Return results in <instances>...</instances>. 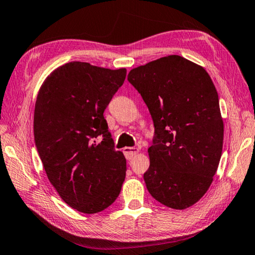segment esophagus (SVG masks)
<instances>
[{
  "label": "esophagus",
  "mask_w": 255,
  "mask_h": 255,
  "mask_svg": "<svg viewBox=\"0 0 255 255\" xmlns=\"http://www.w3.org/2000/svg\"><path fill=\"white\" fill-rule=\"evenodd\" d=\"M124 154L126 156L127 160H131L132 157H134L137 153H138V148L136 147H125L124 148Z\"/></svg>",
  "instance_id": "1"
}]
</instances>
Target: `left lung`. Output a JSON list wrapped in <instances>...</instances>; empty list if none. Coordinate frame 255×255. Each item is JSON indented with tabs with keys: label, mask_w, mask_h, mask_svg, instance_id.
Masks as SVG:
<instances>
[{
	"label": "left lung",
	"mask_w": 255,
	"mask_h": 255,
	"mask_svg": "<svg viewBox=\"0 0 255 255\" xmlns=\"http://www.w3.org/2000/svg\"><path fill=\"white\" fill-rule=\"evenodd\" d=\"M128 82L154 125L147 191L165 207L189 208L207 193L221 157L224 123L215 85L203 68L179 55L135 68Z\"/></svg>",
	"instance_id": "obj_1"
}]
</instances>
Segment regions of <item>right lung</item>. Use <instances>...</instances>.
Wrapping results in <instances>:
<instances>
[{
  "label": "right lung",
  "instance_id": "1",
  "mask_svg": "<svg viewBox=\"0 0 255 255\" xmlns=\"http://www.w3.org/2000/svg\"><path fill=\"white\" fill-rule=\"evenodd\" d=\"M126 74L66 63L47 77L36 101L35 144L47 178L69 207L87 215L110 207L126 176L103 115Z\"/></svg>",
  "mask_w": 255,
  "mask_h": 255
}]
</instances>
